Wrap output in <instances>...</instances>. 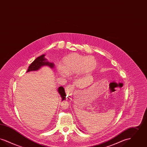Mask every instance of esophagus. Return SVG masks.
<instances>
[{
  "mask_svg": "<svg viewBox=\"0 0 147 147\" xmlns=\"http://www.w3.org/2000/svg\"><path fill=\"white\" fill-rule=\"evenodd\" d=\"M74 89V86L73 85H68L65 88V92L67 93V95H70V94L72 93V92L73 91Z\"/></svg>",
  "mask_w": 147,
  "mask_h": 147,
  "instance_id": "34e87169",
  "label": "esophagus"
}]
</instances>
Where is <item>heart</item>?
Instances as JSON below:
<instances>
[{"label":"heart","mask_w":147,"mask_h":147,"mask_svg":"<svg viewBox=\"0 0 147 147\" xmlns=\"http://www.w3.org/2000/svg\"><path fill=\"white\" fill-rule=\"evenodd\" d=\"M96 65V61L93 57L73 53L63 58L62 65L58 64L57 70L61 76L66 77L68 75L90 73L95 69Z\"/></svg>","instance_id":"1"}]
</instances>
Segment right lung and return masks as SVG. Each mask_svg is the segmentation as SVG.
I'll list each match as a JSON object with an SVG mask.
<instances>
[{"instance_id": "right-lung-1", "label": "right lung", "mask_w": 147, "mask_h": 147, "mask_svg": "<svg viewBox=\"0 0 147 147\" xmlns=\"http://www.w3.org/2000/svg\"><path fill=\"white\" fill-rule=\"evenodd\" d=\"M45 55H42L40 57H38L36 58L34 61H33L30 66L28 67V69L27 70L26 73L31 71H36L40 69L43 66H49L51 68H53L55 67L54 63H51L47 61V59L45 57ZM58 92L60 94L62 101L64 100L66 98V95L64 89L62 86H59L58 89Z\"/></svg>"}]
</instances>
